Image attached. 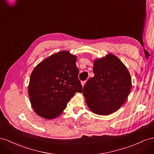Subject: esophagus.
Here are the masks:
<instances>
[{"label": "esophagus", "mask_w": 154, "mask_h": 154, "mask_svg": "<svg viewBox=\"0 0 154 154\" xmlns=\"http://www.w3.org/2000/svg\"><path fill=\"white\" fill-rule=\"evenodd\" d=\"M86 81H82V82H81V85H82V87H83V86H84V85H85V83H86Z\"/></svg>", "instance_id": "esophagus-1"}]
</instances>
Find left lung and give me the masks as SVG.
<instances>
[{
    "instance_id": "8db88e82",
    "label": "left lung",
    "mask_w": 154,
    "mask_h": 154,
    "mask_svg": "<svg viewBox=\"0 0 154 154\" xmlns=\"http://www.w3.org/2000/svg\"><path fill=\"white\" fill-rule=\"evenodd\" d=\"M94 77L86 82L82 90L86 103L99 115L116 112L127 100L131 89V77L128 68L115 55L94 62Z\"/></svg>"
}]
</instances>
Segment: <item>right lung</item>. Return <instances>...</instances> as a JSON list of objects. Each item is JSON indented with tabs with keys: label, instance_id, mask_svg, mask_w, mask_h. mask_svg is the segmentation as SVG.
<instances>
[{
	"label": "right lung",
	"instance_id": "right-lung-1",
	"mask_svg": "<svg viewBox=\"0 0 154 154\" xmlns=\"http://www.w3.org/2000/svg\"><path fill=\"white\" fill-rule=\"evenodd\" d=\"M77 57L62 51L38 64L31 73L29 95L34 111L46 119L58 116L82 87L76 66Z\"/></svg>",
	"mask_w": 154,
	"mask_h": 154
}]
</instances>
